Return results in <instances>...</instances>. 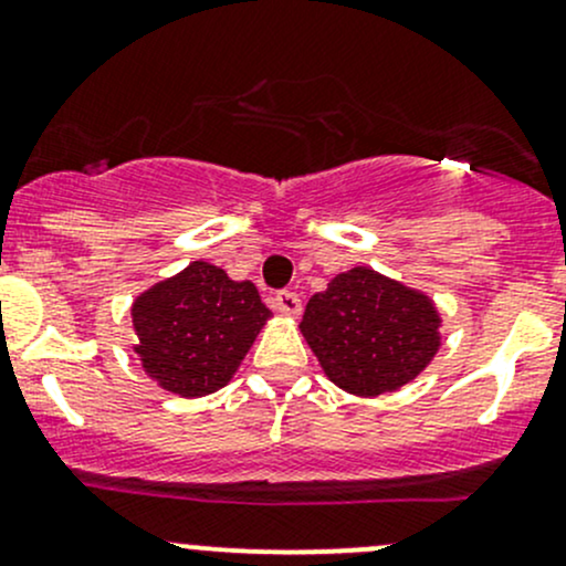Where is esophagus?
<instances>
[{
    "instance_id": "esophagus-1",
    "label": "esophagus",
    "mask_w": 566,
    "mask_h": 566,
    "mask_svg": "<svg viewBox=\"0 0 566 566\" xmlns=\"http://www.w3.org/2000/svg\"><path fill=\"white\" fill-rule=\"evenodd\" d=\"M273 308H276L279 314H284V317H298L301 298L295 293H290V290H282V293H276V298H273Z\"/></svg>"
}]
</instances>
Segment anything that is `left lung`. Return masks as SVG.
<instances>
[{"label":"left lung","mask_w":566,"mask_h":566,"mask_svg":"<svg viewBox=\"0 0 566 566\" xmlns=\"http://www.w3.org/2000/svg\"><path fill=\"white\" fill-rule=\"evenodd\" d=\"M442 314L423 290L368 265L336 273L312 295L301 333L325 377L360 398L401 390L442 347Z\"/></svg>","instance_id":"1"}]
</instances>
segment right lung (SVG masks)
I'll list each match as a JSON object with an SVG mask.
<instances>
[{
	"label": "right lung",
	"instance_id": "right-lung-1",
	"mask_svg": "<svg viewBox=\"0 0 566 566\" xmlns=\"http://www.w3.org/2000/svg\"><path fill=\"white\" fill-rule=\"evenodd\" d=\"M129 312L143 371L181 398L224 388L273 317L249 279L235 282L206 260L143 290Z\"/></svg>",
	"mask_w": 566,
	"mask_h": 566
}]
</instances>
